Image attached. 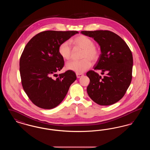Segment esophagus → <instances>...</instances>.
<instances>
[{"label":"esophagus","mask_w":150,"mask_h":150,"mask_svg":"<svg viewBox=\"0 0 150 150\" xmlns=\"http://www.w3.org/2000/svg\"><path fill=\"white\" fill-rule=\"evenodd\" d=\"M76 76H77V78H80L81 76H82L83 75L82 74H79V73H76Z\"/></svg>","instance_id":"obj_1"}]
</instances>
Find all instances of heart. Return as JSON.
<instances>
[{"mask_svg": "<svg viewBox=\"0 0 150 150\" xmlns=\"http://www.w3.org/2000/svg\"><path fill=\"white\" fill-rule=\"evenodd\" d=\"M72 44L77 48L83 50L81 58L79 61H71L66 64L67 70L81 74L86 71L92 65L91 61L94 62L98 60L100 56V49L94 45L93 40L87 36L80 35L71 40ZM58 53L61 57L69 60L71 56V47L67 41L61 43L58 47Z\"/></svg>", "mask_w": 150, "mask_h": 150, "instance_id": "obj_1", "label": "heart"}]
</instances>
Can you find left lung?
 Returning <instances> with one entry per match:
<instances>
[{"label":"left lung","instance_id":"8db88e82","mask_svg":"<svg viewBox=\"0 0 150 150\" xmlns=\"http://www.w3.org/2000/svg\"><path fill=\"white\" fill-rule=\"evenodd\" d=\"M81 33L92 37L99 44L101 54L96 70H100L103 77L93 71L86 72L90 79L87 93L96 103L108 106L114 104L124 97L132 79L133 56L125 41L108 30L81 31Z\"/></svg>","mask_w":150,"mask_h":150}]
</instances>
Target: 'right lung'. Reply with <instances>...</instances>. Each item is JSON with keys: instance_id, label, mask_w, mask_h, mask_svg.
Returning <instances> with one entry per match:
<instances>
[{"instance_id": "obj_1", "label": "right lung", "mask_w": 150, "mask_h": 150, "mask_svg": "<svg viewBox=\"0 0 150 150\" xmlns=\"http://www.w3.org/2000/svg\"><path fill=\"white\" fill-rule=\"evenodd\" d=\"M77 33V31H44L34 36L25 46L20 60L22 86L36 106L44 109L57 106L76 79L71 70L58 75L56 72L64 66L58 53L59 44ZM55 75L58 77L53 79Z\"/></svg>"}]
</instances>
